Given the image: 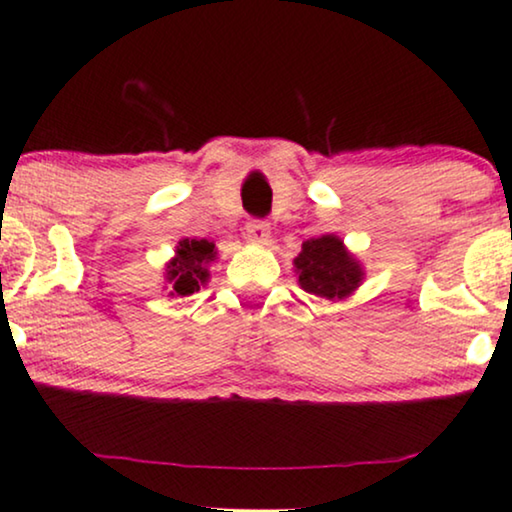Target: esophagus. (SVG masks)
<instances>
[{"mask_svg": "<svg viewBox=\"0 0 512 512\" xmlns=\"http://www.w3.org/2000/svg\"><path fill=\"white\" fill-rule=\"evenodd\" d=\"M246 239L256 246H266L270 242V225L263 223V220H251L246 225Z\"/></svg>", "mask_w": 512, "mask_h": 512, "instance_id": "34e87169", "label": "esophagus"}]
</instances>
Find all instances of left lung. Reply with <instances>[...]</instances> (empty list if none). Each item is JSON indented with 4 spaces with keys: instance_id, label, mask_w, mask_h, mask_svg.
Masks as SVG:
<instances>
[{
    "instance_id": "8db88e82",
    "label": "left lung",
    "mask_w": 512,
    "mask_h": 512,
    "mask_svg": "<svg viewBox=\"0 0 512 512\" xmlns=\"http://www.w3.org/2000/svg\"><path fill=\"white\" fill-rule=\"evenodd\" d=\"M296 282L320 299L342 301L363 285L365 270L337 235H320L301 244L294 258Z\"/></svg>"
}]
</instances>
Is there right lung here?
<instances>
[{"mask_svg":"<svg viewBox=\"0 0 512 512\" xmlns=\"http://www.w3.org/2000/svg\"><path fill=\"white\" fill-rule=\"evenodd\" d=\"M218 258L216 244L208 239H180L175 246V256L166 263L163 273V289H168V296H192L199 292L211 280V266Z\"/></svg>","mask_w":512,"mask_h":512,"instance_id":"1","label":"right lung"}]
</instances>
